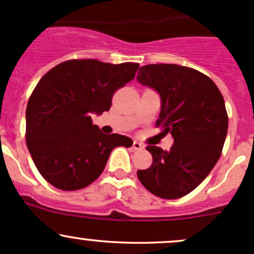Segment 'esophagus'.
<instances>
[{
    "mask_svg": "<svg viewBox=\"0 0 254 254\" xmlns=\"http://www.w3.org/2000/svg\"><path fill=\"white\" fill-rule=\"evenodd\" d=\"M132 148H133V150H134V151H140V150L144 149V145H143V144L139 143V141L134 140V141H133Z\"/></svg>",
    "mask_w": 254,
    "mask_h": 254,
    "instance_id": "34e87169",
    "label": "esophagus"
}]
</instances>
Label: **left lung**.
I'll list each match as a JSON object with an SVG mask.
<instances>
[{
    "mask_svg": "<svg viewBox=\"0 0 254 254\" xmlns=\"http://www.w3.org/2000/svg\"><path fill=\"white\" fill-rule=\"evenodd\" d=\"M137 80L159 92L156 127L174 139L170 151L146 146L152 163L137 176L155 196L183 197L202 183L222 155L228 132L224 98L208 76L181 65H145Z\"/></svg>",
    "mask_w": 254,
    "mask_h": 254,
    "instance_id": "obj_1",
    "label": "left lung"
}]
</instances>
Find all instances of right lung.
<instances>
[{
  "mask_svg": "<svg viewBox=\"0 0 254 254\" xmlns=\"http://www.w3.org/2000/svg\"><path fill=\"white\" fill-rule=\"evenodd\" d=\"M138 63L110 64L97 59L63 62L46 73L26 106V145L41 176L65 191L92 184L116 146L132 139L104 134L91 114L111 108L113 95L134 78Z\"/></svg>",
  "mask_w": 254,
  "mask_h": 254,
  "instance_id": "1",
  "label": "right lung"
}]
</instances>
